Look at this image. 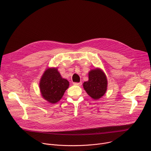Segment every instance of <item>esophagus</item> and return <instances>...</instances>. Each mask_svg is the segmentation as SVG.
<instances>
[{"instance_id": "esophagus-1", "label": "esophagus", "mask_w": 151, "mask_h": 151, "mask_svg": "<svg viewBox=\"0 0 151 151\" xmlns=\"http://www.w3.org/2000/svg\"><path fill=\"white\" fill-rule=\"evenodd\" d=\"M73 85H78V86H81L82 85V82H73Z\"/></svg>"}]
</instances>
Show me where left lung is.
I'll list each match as a JSON object with an SVG mask.
<instances>
[{
	"label": "left lung",
	"mask_w": 151,
	"mask_h": 151,
	"mask_svg": "<svg viewBox=\"0 0 151 151\" xmlns=\"http://www.w3.org/2000/svg\"><path fill=\"white\" fill-rule=\"evenodd\" d=\"M87 93L94 99L103 96L107 91V80L104 73L95 69L89 72V80L83 84Z\"/></svg>",
	"instance_id": "8db88e82"
}]
</instances>
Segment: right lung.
<instances>
[{
    "mask_svg": "<svg viewBox=\"0 0 151 151\" xmlns=\"http://www.w3.org/2000/svg\"><path fill=\"white\" fill-rule=\"evenodd\" d=\"M69 85V82L62 78L56 68L47 69L40 83L42 96L47 101L52 104L59 101Z\"/></svg>",
    "mask_w": 151,
    "mask_h": 151,
    "instance_id": "right-lung-1",
    "label": "right lung"
}]
</instances>
